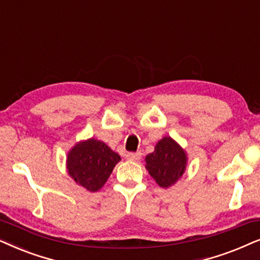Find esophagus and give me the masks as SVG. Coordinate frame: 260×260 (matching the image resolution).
I'll return each mask as SVG.
<instances>
[{"mask_svg":"<svg viewBox=\"0 0 260 260\" xmlns=\"http://www.w3.org/2000/svg\"><path fill=\"white\" fill-rule=\"evenodd\" d=\"M126 157H127V159H129V160L137 161L141 158V153L140 152H136V153H134V152H129V153H127Z\"/></svg>","mask_w":260,"mask_h":260,"instance_id":"1","label":"esophagus"}]
</instances>
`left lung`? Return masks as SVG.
I'll use <instances>...</instances> for the list:
<instances>
[{
    "mask_svg": "<svg viewBox=\"0 0 260 260\" xmlns=\"http://www.w3.org/2000/svg\"><path fill=\"white\" fill-rule=\"evenodd\" d=\"M186 160L185 151L170 137L159 140L154 151L145 158L148 174L161 188L174 185L182 177Z\"/></svg>",
    "mask_w": 260,
    "mask_h": 260,
    "instance_id": "left-lung-1",
    "label": "left lung"
}]
</instances>
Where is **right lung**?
Returning <instances> with one entry per match:
<instances>
[{
	"label": "right lung",
	"mask_w": 260,
	"mask_h": 260,
	"mask_svg": "<svg viewBox=\"0 0 260 260\" xmlns=\"http://www.w3.org/2000/svg\"><path fill=\"white\" fill-rule=\"evenodd\" d=\"M120 160V155L103 141L91 138L79 141L71 148L68 153L67 168L76 183L94 192L105 185Z\"/></svg>",
	"instance_id": "obj_1"
}]
</instances>
